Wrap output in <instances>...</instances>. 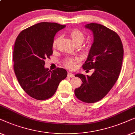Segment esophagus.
I'll use <instances>...</instances> for the list:
<instances>
[{"instance_id":"34e87169","label":"esophagus","mask_w":135,"mask_h":135,"mask_svg":"<svg viewBox=\"0 0 135 135\" xmlns=\"http://www.w3.org/2000/svg\"><path fill=\"white\" fill-rule=\"evenodd\" d=\"M67 76L69 77V78H72V77L74 76V75L71 73H70V72H68V74H67Z\"/></svg>"}]
</instances>
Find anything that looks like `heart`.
<instances>
[{
    "label": "heart",
    "instance_id": "obj_1",
    "mask_svg": "<svg viewBox=\"0 0 135 135\" xmlns=\"http://www.w3.org/2000/svg\"><path fill=\"white\" fill-rule=\"evenodd\" d=\"M70 36L73 41V42L75 45H81L84 40V35L82 32L78 29H73L70 32ZM59 41V38H56L54 39L52 43V46L56 47L57 46ZM78 59H68L64 61V64L66 67L69 69H73L76 67V64L78 62Z\"/></svg>",
    "mask_w": 135,
    "mask_h": 135
}]
</instances>
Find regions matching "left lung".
Instances as JSON below:
<instances>
[{
	"instance_id": "obj_1",
	"label": "left lung",
	"mask_w": 135,
	"mask_h": 135,
	"mask_svg": "<svg viewBox=\"0 0 135 135\" xmlns=\"http://www.w3.org/2000/svg\"><path fill=\"white\" fill-rule=\"evenodd\" d=\"M85 28L90 30L94 42L83 68L94 69L92 75L77 74L82 81L75 94L83 102L92 103L102 99L118 79L122 67L124 48L117 33L102 24L90 23Z\"/></svg>"
}]
</instances>
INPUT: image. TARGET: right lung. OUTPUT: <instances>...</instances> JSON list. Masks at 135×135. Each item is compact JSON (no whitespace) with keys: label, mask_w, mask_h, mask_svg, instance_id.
<instances>
[{"label":"right lung","mask_w":135,"mask_h":135,"mask_svg":"<svg viewBox=\"0 0 135 135\" xmlns=\"http://www.w3.org/2000/svg\"><path fill=\"white\" fill-rule=\"evenodd\" d=\"M65 27L56 22H40L23 30L16 38L13 52L15 75L22 89L36 100L51 97L67 76L64 68L51 71L45 67V60L52 54L55 35Z\"/></svg>","instance_id":"add662e5"}]
</instances>
